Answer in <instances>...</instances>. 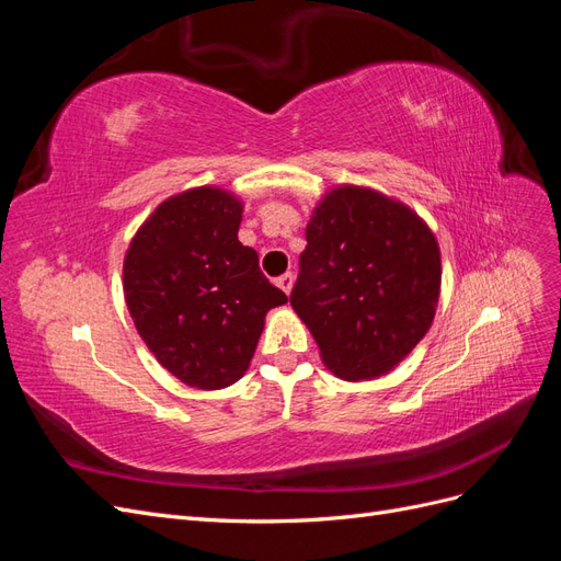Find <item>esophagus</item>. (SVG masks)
Instances as JSON below:
<instances>
[{
  "label": "esophagus",
  "instance_id": "34e87169",
  "mask_svg": "<svg viewBox=\"0 0 561 561\" xmlns=\"http://www.w3.org/2000/svg\"><path fill=\"white\" fill-rule=\"evenodd\" d=\"M276 285L280 287V290H283L285 295H290L293 285H295V276L290 274V271H287V274H283V276H278V278H276Z\"/></svg>",
  "mask_w": 561,
  "mask_h": 561
}]
</instances>
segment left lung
<instances>
[{"label": "left lung", "instance_id": "1", "mask_svg": "<svg viewBox=\"0 0 561 561\" xmlns=\"http://www.w3.org/2000/svg\"><path fill=\"white\" fill-rule=\"evenodd\" d=\"M439 278V248L419 215L379 192L336 186L307 227L290 304L328 369L375 379L428 332Z\"/></svg>", "mask_w": 561, "mask_h": 561}]
</instances>
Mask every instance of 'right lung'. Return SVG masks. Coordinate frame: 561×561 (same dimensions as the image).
I'll return each instance as SVG.
<instances>
[{"instance_id": "1", "label": "right lung", "mask_w": 561, "mask_h": 561, "mask_svg": "<svg viewBox=\"0 0 561 561\" xmlns=\"http://www.w3.org/2000/svg\"><path fill=\"white\" fill-rule=\"evenodd\" d=\"M241 201L198 186L163 201L135 233L124 293L135 328L157 360L203 390L239 381L268 309L287 301L239 241Z\"/></svg>"}]
</instances>
